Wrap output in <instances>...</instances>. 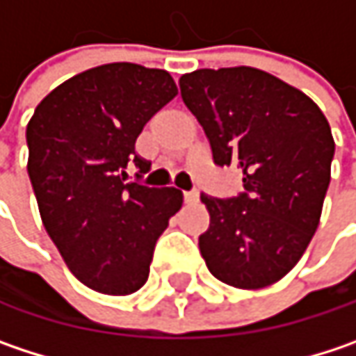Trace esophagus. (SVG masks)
<instances>
[{"mask_svg": "<svg viewBox=\"0 0 356 356\" xmlns=\"http://www.w3.org/2000/svg\"><path fill=\"white\" fill-rule=\"evenodd\" d=\"M184 200L191 204V202H196L198 200V192L196 191H192V192H184Z\"/></svg>", "mask_w": 356, "mask_h": 356, "instance_id": "1", "label": "esophagus"}]
</instances>
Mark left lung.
<instances>
[{"mask_svg": "<svg viewBox=\"0 0 356 356\" xmlns=\"http://www.w3.org/2000/svg\"><path fill=\"white\" fill-rule=\"evenodd\" d=\"M180 92L215 164L243 172L239 196L200 194L211 215L200 253L216 280L267 288L300 261L316 233L334 156L330 125L308 95L251 66L182 74Z\"/></svg>", "mask_w": 356, "mask_h": 356, "instance_id": "left-lung-1", "label": "left lung"}]
</instances>
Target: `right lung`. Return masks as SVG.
I'll return each instance as SVG.
<instances>
[{
	"mask_svg": "<svg viewBox=\"0 0 356 356\" xmlns=\"http://www.w3.org/2000/svg\"><path fill=\"white\" fill-rule=\"evenodd\" d=\"M178 95L170 72L113 63L46 95L26 127L28 174L42 222L87 288L127 296L147 282L158 237L182 207L172 186L125 182L143 125Z\"/></svg>",
	"mask_w": 356,
	"mask_h": 356,
	"instance_id": "right-lung-1",
	"label": "right lung"
}]
</instances>
